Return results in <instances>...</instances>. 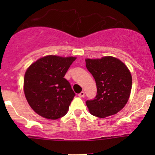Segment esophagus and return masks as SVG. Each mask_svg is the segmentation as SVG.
<instances>
[{"instance_id":"esophagus-1","label":"esophagus","mask_w":155,"mask_h":155,"mask_svg":"<svg viewBox=\"0 0 155 155\" xmlns=\"http://www.w3.org/2000/svg\"><path fill=\"white\" fill-rule=\"evenodd\" d=\"M78 95H79V97H83L85 96V92H84V91L80 92V93H79Z\"/></svg>"}]
</instances>
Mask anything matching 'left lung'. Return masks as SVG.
I'll return each mask as SVG.
<instances>
[{
    "instance_id": "1",
    "label": "left lung",
    "mask_w": 155,
    "mask_h": 155,
    "mask_svg": "<svg viewBox=\"0 0 155 155\" xmlns=\"http://www.w3.org/2000/svg\"><path fill=\"white\" fill-rule=\"evenodd\" d=\"M85 65L94 78L97 95L86 101L91 115L106 118L115 115L127 103L132 87L130 72L122 61L112 56L85 59Z\"/></svg>"
}]
</instances>
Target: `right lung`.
<instances>
[{"instance_id":"add662e5","label":"right lung","mask_w":155,"mask_h":155,"mask_svg":"<svg viewBox=\"0 0 155 155\" xmlns=\"http://www.w3.org/2000/svg\"><path fill=\"white\" fill-rule=\"evenodd\" d=\"M76 59L48 55L28 68L25 74L24 92L36 113L52 120L66 115L75 93L64 77Z\"/></svg>"}]
</instances>
